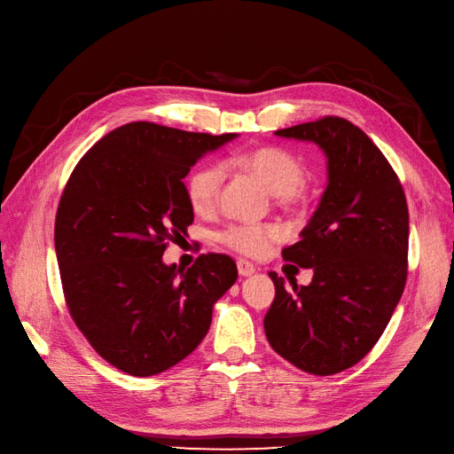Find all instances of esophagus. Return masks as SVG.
Wrapping results in <instances>:
<instances>
[{
	"label": "esophagus",
	"mask_w": 454,
	"mask_h": 454,
	"mask_svg": "<svg viewBox=\"0 0 454 454\" xmlns=\"http://www.w3.org/2000/svg\"><path fill=\"white\" fill-rule=\"evenodd\" d=\"M237 267H239L240 277H252V274L255 272V267L250 263V261H246V259H239L237 261Z\"/></svg>",
	"instance_id": "esophagus-1"
}]
</instances>
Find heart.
<instances>
[{"label":"heart","instance_id":"1","mask_svg":"<svg viewBox=\"0 0 454 454\" xmlns=\"http://www.w3.org/2000/svg\"><path fill=\"white\" fill-rule=\"evenodd\" d=\"M235 167L254 174L274 197L292 202L299 197L305 184V168L292 153L278 147H261L229 160ZM223 168L219 164H206L187 182V197L197 214H210L223 185ZM280 237L277 225H232L222 232V242L242 255H263L272 240Z\"/></svg>","mask_w":454,"mask_h":454}]
</instances>
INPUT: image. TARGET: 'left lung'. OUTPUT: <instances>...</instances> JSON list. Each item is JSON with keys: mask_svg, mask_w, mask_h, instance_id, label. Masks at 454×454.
Returning a JSON list of instances; mask_svg holds the SVG:
<instances>
[{"mask_svg": "<svg viewBox=\"0 0 454 454\" xmlns=\"http://www.w3.org/2000/svg\"><path fill=\"white\" fill-rule=\"evenodd\" d=\"M312 142L327 159V187L318 208L284 259L312 269L309 286L277 272L265 314L269 345L312 375L358 364L387 329L407 280L409 212L390 162L369 136L340 117L274 132Z\"/></svg>", "mask_w": 454, "mask_h": 454, "instance_id": "8db88e82", "label": "left lung"}]
</instances>
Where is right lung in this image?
<instances>
[{
  "mask_svg": "<svg viewBox=\"0 0 454 454\" xmlns=\"http://www.w3.org/2000/svg\"><path fill=\"white\" fill-rule=\"evenodd\" d=\"M237 136L129 122L96 142L66 184L54 223L66 303L92 348L129 375H159L187 358L237 282L223 254L189 269L162 261L167 242L193 223L184 177Z\"/></svg>",
  "mask_w": 454,
  "mask_h": 454,
  "instance_id": "obj_1",
  "label": "right lung"
}]
</instances>
